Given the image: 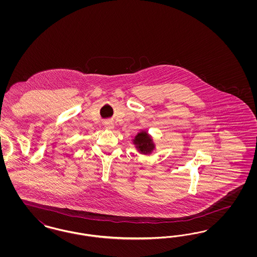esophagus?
<instances>
[{"mask_svg": "<svg viewBox=\"0 0 257 257\" xmlns=\"http://www.w3.org/2000/svg\"><path fill=\"white\" fill-rule=\"evenodd\" d=\"M106 128L107 129H112L113 128V124L111 122L106 123Z\"/></svg>", "mask_w": 257, "mask_h": 257, "instance_id": "1", "label": "esophagus"}]
</instances>
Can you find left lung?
Listing matches in <instances>:
<instances>
[{
    "label": "left lung",
    "mask_w": 257,
    "mask_h": 257,
    "mask_svg": "<svg viewBox=\"0 0 257 257\" xmlns=\"http://www.w3.org/2000/svg\"><path fill=\"white\" fill-rule=\"evenodd\" d=\"M134 144L137 145L139 151L141 153H145V154L150 153L154 148V146L152 144V140L147 135V132H144V131L136 136Z\"/></svg>",
    "instance_id": "obj_1"
}]
</instances>
